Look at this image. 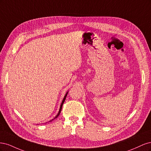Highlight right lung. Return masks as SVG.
Wrapping results in <instances>:
<instances>
[{
    "mask_svg": "<svg viewBox=\"0 0 151 151\" xmlns=\"http://www.w3.org/2000/svg\"><path fill=\"white\" fill-rule=\"evenodd\" d=\"M67 93H66V94L65 95V96H64V98H63V101H62V103H61V105H60V109H59V111H58V113L57 114V115L54 118V119L55 118H57L58 116H59V115H60V111H61V109H62V106H63V103H64V101H65V98H66V96H67ZM50 122H52V120L50 121Z\"/></svg>",
    "mask_w": 151,
    "mask_h": 151,
    "instance_id": "add662e5",
    "label": "right lung"
}]
</instances>
